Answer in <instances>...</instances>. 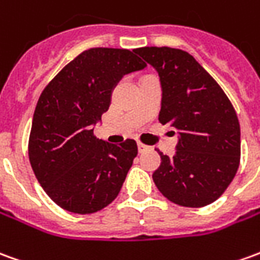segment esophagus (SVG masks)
I'll use <instances>...</instances> for the list:
<instances>
[{
	"instance_id": "obj_1",
	"label": "esophagus",
	"mask_w": 260,
	"mask_h": 260,
	"mask_svg": "<svg viewBox=\"0 0 260 260\" xmlns=\"http://www.w3.org/2000/svg\"><path fill=\"white\" fill-rule=\"evenodd\" d=\"M148 149H149L148 145H143L142 142H138V150H139L141 153H142V152H145V150H148Z\"/></svg>"
}]
</instances>
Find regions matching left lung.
Wrapping results in <instances>:
<instances>
[{
    "instance_id": "1",
    "label": "left lung",
    "mask_w": 260,
    "mask_h": 260,
    "mask_svg": "<svg viewBox=\"0 0 260 260\" xmlns=\"http://www.w3.org/2000/svg\"><path fill=\"white\" fill-rule=\"evenodd\" d=\"M136 53L159 73V122L179 131L176 155H160L152 174L174 204L208 206L231 184L241 159L237 112L219 84L190 53L180 49L139 48Z\"/></svg>"
}]
</instances>
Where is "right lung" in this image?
<instances>
[{
	"instance_id": "obj_1",
	"label": "right lung",
	"mask_w": 260,
	"mask_h": 260,
	"mask_svg": "<svg viewBox=\"0 0 260 260\" xmlns=\"http://www.w3.org/2000/svg\"><path fill=\"white\" fill-rule=\"evenodd\" d=\"M135 53L136 49L84 50L38 100L29 161L43 190L66 211L92 214L112 203L138 155L134 139L112 145L94 135L118 81L146 67Z\"/></svg>"
}]
</instances>
